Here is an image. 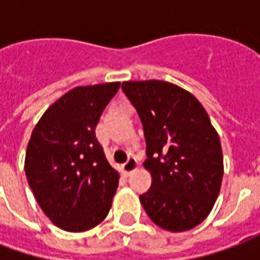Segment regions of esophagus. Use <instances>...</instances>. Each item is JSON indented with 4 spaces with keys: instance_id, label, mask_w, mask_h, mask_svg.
Instances as JSON below:
<instances>
[{
    "instance_id": "34e87169",
    "label": "esophagus",
    "mask_w": 260,
    "mask_h": 260,
    "mask_svg": "<svg viewBox=\"0 0 260 260\" xmlns=\"http://www.w3.org/2000/svg\"><path fill=\"white\" fill-rule=\"evenodd\" d=\"M136 169H138V161H136V158L134 157V156L128 157L126 163L122 166V170H124V173L126 175H129L131 173H134Z\"/></svg>"
}]
</instances>
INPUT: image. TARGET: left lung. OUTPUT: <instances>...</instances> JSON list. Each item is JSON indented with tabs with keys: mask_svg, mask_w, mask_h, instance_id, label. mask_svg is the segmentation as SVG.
I'll use <instances>...</instances> for the list:
<instances>
[{
	"mask_svg": "<svg viewBox=\"0 0 260 260\" xmlns=\"http://www.w3.org/2000/svg\"><path fill=\"white\" fill-rule=\"evenodd\" d=\"M122 90L136 108L146 139L150 189L139 196L158 227L180 233L212 212L223 180V152L206 110L193 94L163 80H128Z\"/></svg>",
	"mask_w": 260,
	"mask_h": 260,
	"instance_id": "1",
	"label": "left lung"
}]
</instances>
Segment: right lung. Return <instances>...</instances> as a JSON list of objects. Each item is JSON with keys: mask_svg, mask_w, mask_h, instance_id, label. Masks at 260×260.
Wrapping results in <instances>:
<instances>
[{"mask_svg": "<svg viewBox=\"0 0 260 260\" xmlns=\"http://www.w3.org/2000/svg\"><path fill=\"white\" fill-rule=\"evenodd\" d=\"M119 85L75 87L46 110L31 132L26 178L43 212L65 231L93 229L110 212L119 174L94 131Z\"/></svg>", "mask_w": 260, "mask_h": 260, "instance_id": "right-lung-1", "label": "right lung"}]
</instances>
